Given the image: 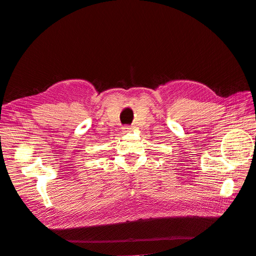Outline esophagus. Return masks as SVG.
Returning a JSON list of instances; mask_svg holds the SVG:
<instances>
[{"label": "esophagus", "mask_w": 256, "mask_h": 256, "mask_svg": "<svg viewBox=\"0 0 256 256\" xmlns=\"http://www.w3.org/2000/svg\"><path fill=\"white\" fill-rule=\"evenodd\" d=\"M131 129H132V127L129 126V125H126V126H124V127H122V130L125 131V132H128V131H130Z\"/></svg>", "instance_id": "esophagus-1"}]
</instances>
